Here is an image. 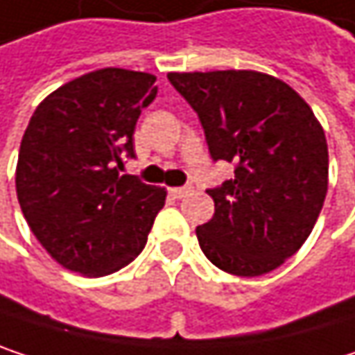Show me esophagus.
<instances>
[{
  "label": "esophagus",
  "instance_id": "1",
  "mask_svg": "<svg viewBox=\"0 0 355 355\" xmlns=\"http://www.w3.org/2000/svg\"><path fill=\"white\" fill-rule=\"evenodd\" d=\"M191 187H175V189H171V193L177 197V199H182V197H187V195H191Z\"/></svg>",
  "mask_w": 355,
  "mask_h": 355
}]
</instances>
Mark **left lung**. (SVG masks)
<instances>
[{
    "instance_id": "left-lung-1",
    "label": "left lung",
    "mask_w": 355,
    "mask_h": 355,
    "mask_svg": "<svg viewBox=\"0 0 355 355\" xmlns=\"http://www.w3.org/2000/svg\"><path fill=\"white\" fill-rule=\"evenodd\" d=\"M197 112L214 162L234 177L207 189L214 218L197 226L203 254L222 271L254 277L304 245L329 180L324 131L286 82L248 69L168 73Z\"/></svg>"
}]
</instances>
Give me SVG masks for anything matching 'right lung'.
I'll return each mask as SVG.
<instances>
[{
  "label": "right lung",
  "instance_id": "obj_1",
  "mask_svg": "<svg viewBox=\"0 0 355 355\" xmlns=\"http://www.w3.org/2000/svg\"><path fill=\"white\" fill-rule=\"evenodd\" d=\"M156 78L105 67L49 94L24 131L16 193L46 252L65 269L103 277L148 243L166 191L119 175L133 158L135 123L158 94Z\"/></svg>",
  "mask_w": 355,
  "mask_h": 355
}]
</instances>
